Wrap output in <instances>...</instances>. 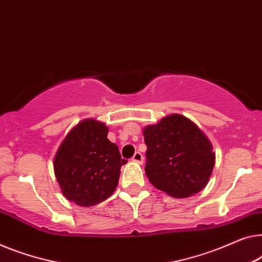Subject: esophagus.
I'll list each match as a JSON object with an SVG mask.
<instances>
[{
    "mask_svg": "<svg viewBox=\"0 0 262 262\" xmlns=\"http://www.w3.org/2000/svg\"><path fill=\"white\" fill-rule=\"evenodd\" d=\"M143 159H144V157H143V155L140 154V152H136L135 155H134V157H132V162H136V163H139V164H142L143 163Z\"/></svg>",
    "mask_w": 262,
    "mask_h": 262,
    "instance_id": "obj_1",
    "label": "esophagus"
}]
</instances>
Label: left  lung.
I'll return each mask as SVG.
<instances>
[{
  "instance_id": "1",
  "label": "left lung",
  "mask_w": 262,
  "mask_h": 262,
  "mask_svg": "<svg viewBox=\"0 0 262 262\" xmlns=\"http://www.w3.org/2000/svg\"><path fill=\"white\" fill-rule=\"evenodd\" d=\"M147 146L145 173L166 194L185 199L206 188L215 152L206 134L187 117L169 115L143 128Z\"/></svg>"
}]
</instances>
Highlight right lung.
<instances>
[{"instance_id":"1","label":"right lung","mask_w":262,"mask_h":262,"mask_svg":"<svg viewBox=\"0 0 262 262\" xmlns=\"http://www.w3.org/2000/svg\"><path fill=\"white\" fill-rule=\"evenodd\" d=\"M108 127L89 118L72 127L54 156V173L62 195L80 207L108 199L118 185L126 161L107 139Z\"/></svg>"}]
</instances>
